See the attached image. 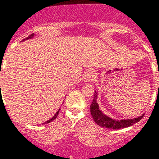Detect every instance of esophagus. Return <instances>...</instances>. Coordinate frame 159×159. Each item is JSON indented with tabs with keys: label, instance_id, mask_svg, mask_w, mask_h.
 <instances>
[{
	"label": "esophagus",
	"instance_id": "esophagus-1",
	"mask_svg": "<svg viewBox=\"0 0 159 159\" xmlns=\"http://www.w3.org/2000/svg\"><path fill=\"white\" fill-rule=\"evenodd\" d=\"M95 78V72L94 70L88 69L86 71L84 75V82H92Z\"/></svg>",
	"mask_w": 159,
	"mask_h": 159
}]
</instances>
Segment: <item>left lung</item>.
<instances>
[{"mask_svg":"<svg viewBox=\"0 0 159 159\" xmlns=\"http://www.w3.org/2000/svg\"><path fill=\"white\" fill-rule=\"evenodd\" d=\"M97 95L98 92L95 91L94 99L92 101L90 110L92 114V118L94 121L98 125L102 126L103 128L111 129H119L125 128L129 126L133 125L134 124L138 122L143 118V114L141 116L134 119H124V120H116L109 117L108 116L105 115L99 107V105L97 103Z\"/></svg>","mask_w":159,"mask_h":159,"instance_id":"left-lung-1","label":"left lung"}]
</instances>
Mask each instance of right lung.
I'll return each mask as SVG.
<instances>
[{"instance_id":"right-lung-1","label":"right lung","mask_w":159,"mask_h":159,"mask_svg":"<svg viewBox=\"0 0 159 159\" xmlns=\"http://www.w3.org/2000/svg\"><path fill=\"white\" fill-rule=\"evenodd\" d=\"M34 34H30V35L29 36V37H27V38L26 39H23V41L24 40H25V39H32L34 37ZM1 86V85H0ZM59 111H60V109H58V111H57V112H56V113H55V115L54 116H53V117H52V118L50 119V120H47V121H45V122H43V125H44V124H48V123H50V122H52V121L53 120H54L55 119L57 118V115H58V113H59Z\"/></svg>"}]
</instances>
